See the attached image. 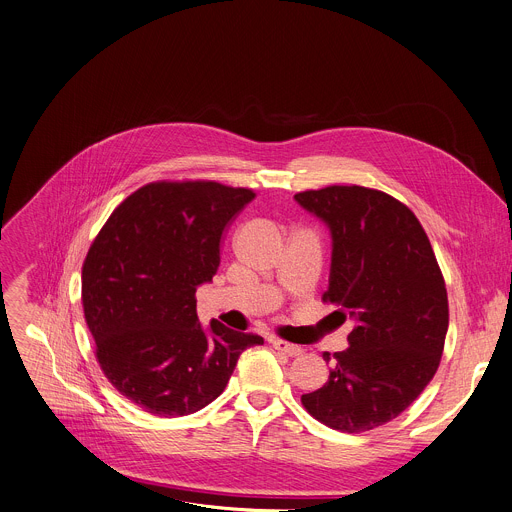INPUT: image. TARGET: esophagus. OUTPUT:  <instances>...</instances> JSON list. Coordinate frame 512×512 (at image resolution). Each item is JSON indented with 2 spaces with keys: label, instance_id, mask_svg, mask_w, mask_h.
Wrapping results in <instances>:
<instances>
[{
  "label": "esophagus",
  "instance_id": "1",
  "mask_svg": "<svg viewBox=\"0 0 512 512\" xmlns=\"http://www.w3.org/2000/svg\"><path fill=\"white\" fill-rule=\"evenodd\" d=\"M271 346H273L275 350L287 354V356H300V354H302V348H300L298 344H291V342L281 340V338H273V340H271Z\"/></svg>",
  "mask_w": 512,
  "mask_h": 512
}]
</instances>
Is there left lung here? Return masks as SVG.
<instances>
[{"label":"left lung","instance_id":"left-lung-1","mask_svg":"<svg viewBox=\"0 0 512 512\" xmlns=\"http://www.w3.org/2000/svg\"><path fill=\"white\" fill-rule=\"evenodd\" d=\"M296 200L332 235L322 300L338 308L340 324L354 322L326 385L302 395V405L332 429L369 431L403 413L440 367L450 322L446 281L417 216L387 192L326 186Z\"/></svg>","mask_w":512,"mask_h":512}]
</instances>
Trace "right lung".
<instances>
[{"label":"right lung","instance_id":"1","mask_svg":"<svg viewBox=\"0 0 512 512\" xmlns=\"http://www.w3.org/2000/svg\"><path fill=\"white\" fill-rule=\"evenodd\" d=\"M255 198L212 180L150 182L107 218L83 263V310L99 367L131 403L190 415L221 395L241 352L263 344L196 316L233 218Z\"/></svg>","mask_w":512,"mask_h":512}]
</instances>
